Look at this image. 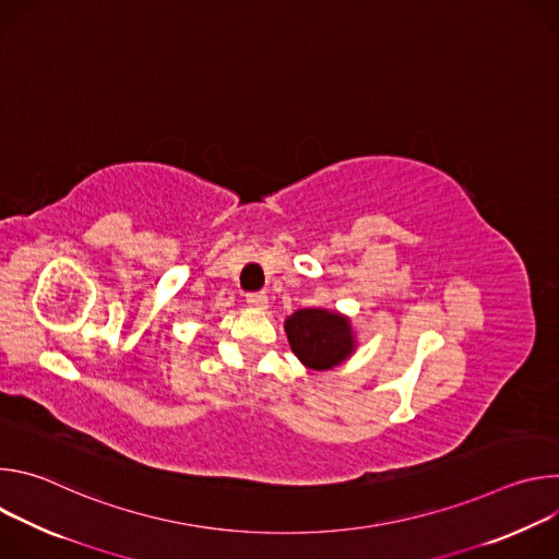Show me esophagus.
<instances>
[{
    "label": "esophagus",
    "mask_w": 559,
    "mask_h": 559,
    "mask_svg": "<svg viewBox=\"0 0 559 559\" xmlns=\"http://www.w3.org/2000/svg\"><path fill=\"white\" fill-rule=\"evenodd\" d=\"M246 300H248L250 307H257V309H265L267 307V294L265 292H250L246 296Z\"/></svg>",
    "instance_id": "obj_1"
}]
</instances>
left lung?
Here are the masks:
<instances>
[{"label":"left lung","instance_id":"obj_1","mask_svg":"<svg viewBox=\"0 0 559 559\" xmlns=\"http://www.w3.org/2000/svg\"><path fill=\"white\" fill-rule=\"evenodd\" d=\"M285 332L292 352L309 369H332L354 349L349 321L336 311L298 309L285 321Z\"/></svg>","mask_w":559,"mask_h":559}]
</instances>
